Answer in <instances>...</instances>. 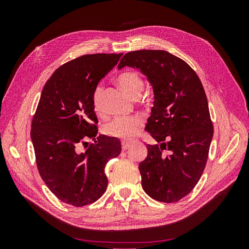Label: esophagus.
Returning <instances> with one entry per match:
<instances>
[{
	"mask_svg": "<svg viewBox=\"0 0 249 249\" xmlns=\"http://www.w3.org/2000/svg\"><path fill=\"white\" fill-rule=\"evenodd\" d=\"M130 146H131V143L130 142H127V141H122V149L124 150H126V149H129L130 148Z\"/></svg>",
	"mask_w": 249,
	"mask_h": 249,
	"instance_id": "obj_1",
	"label": "esophagus"
}]
</instances>
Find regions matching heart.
Wrapping results in <instances>:
<instances>
[{
	"instance_id": "b5f03b06",
	"label": "heart",
	"mask_w": 249,
	"mask_h": 249,
	"mask_svg": "<svg viewBox=\"0 0 249 249\" xmlns=\"http://www.w3.org/2000/svg\"><path fill=\"white\" fill-rule=\"evenodd\" d=\"M116 81L118 85L134 99H136L141 94L143 87H144L142 77L137 71H127L119 73ZM91 105L96 115L102 116L104 114L101 86H96L93 90ZM143 124L144 123L140 116H117L104 125V133L110 137L130 140L137 136Z\"/></svg>"
}]
</instances>
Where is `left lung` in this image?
<instances>
[{"label":"left lung","mask_w":249,"mask_h":249,"mask_svg":"<svg viewBox=\"0 0 249 249\" xmlns=\"http://www.w3.org/2000/svg\"><path fill=\"white\" fill-rule=\"evenodd\" d=\"M124 66L146 74L155 92L145 130L160 145H146L142 188L158 201L177 202L196 186L209 157L214 130L205 89L192 67L166 51L129 52L118 65Z\"/></svg>","instance_id":"obj_1"}]
</instances>
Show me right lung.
Listing matches in <instances>:
<instances>
[{"instance_id":"1","label":"right lung","mask_w":249,"mask_h":249,"mask_svg":"<svg viewBox=\"0 0 249 249\" xmlns=\"http://www.w3.org/2000/svg\"><path fill=\"white\" fill-rule=\"evenodd\" d=\"M122 56L72 59L57 69L42 89L31 124L35 161L52 193L69 205L84 207L99 199L108 185L105 166L122 152L117 138L97 136L99 122L91 105L97 83Z\"/></svg>"}]
</instances>
